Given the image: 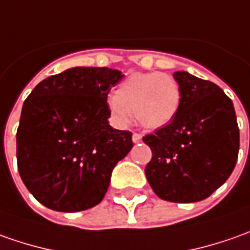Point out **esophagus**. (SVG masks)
Returning a JSON list of instances; mask_svg holds the SVG:
<instances>
[{
	"label": "esophagus",
	"instance_id": "esophagus-1",
	"mask_svg": "<svg viewBox=\"0 0 250 250\" xmlns=\"http://www.w3.org/2000/svg\"><path fill=\"white\" fill-rule=\"evenodd\" d=\"M142 141V135L140 133H134L133 134V142L134 144H138V142Z\"/></svg>",
	"mask_w": 250,
	"mask_h": 250
}]
</instances>
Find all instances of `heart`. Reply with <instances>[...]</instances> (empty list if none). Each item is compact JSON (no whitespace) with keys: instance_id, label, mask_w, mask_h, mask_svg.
Segmentation results:
<instances>
[{"instance_id":"b5f03b06","label":"heart","mask_w":250,"mask_h":250,"mask_svg":"<svg viewBox=\"0 0 250 250\" xmlns=\"http://www.w3.org/2000/svg\"><path fill=\"white\" fill-rule=\"evenodd\" d=\"M181 101L177 80L166 73H134L108 98L110 115L119 125H127L133 113L146 128L167 125L176 116Z\"/></svg>"}]
</instances>
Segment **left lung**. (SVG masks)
Instances as JSON below:
<instances>
[{
	"label": "left lung",
	"instance_id": "8db88e82",
	"mask_svg": "<svg viewBox=\"0 0 250 250\" xmlns=\"http://www.w3.org/2000/svg\"><path fill=\"white\" fill-rule=\"evenodd\" d=\"M181 101L167 125L142 138L152 151L145 167L153 192L168 202L192 203L227 181L239 151L232 101L214 83L188 72L173 74Z\"/></svg>",
	"mask_w": 250,
	"mask_h": 250
}]
</instances>
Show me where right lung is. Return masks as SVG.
Segmentation results:
<instances>
[{"mask_svg":"<svg viewBox=\"0 0 250 250\" xmlns=\"http://www.w3.org/2000/svg\"><path fill=\"white\" fill-rule=\"evenodd\" d=\"M123 76L109 67H72L39 83L24 101L18 170L48 209L70 213L98 205L112 170L131 151V133L108 122V94Z\"/></svg>","mask_w":250,"mask_h":250,"instance_id":"obj_1","label":"right lung"}]
</instances>
